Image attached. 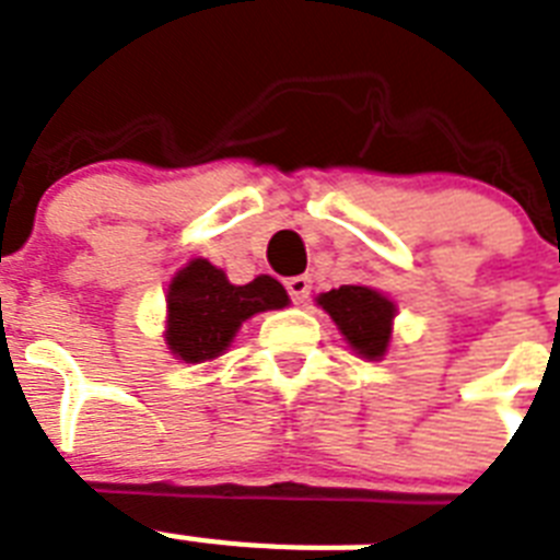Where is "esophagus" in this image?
I'll return each instance as SVG.
<instances>
[{
  "mask_svg": "<svg viewBox=\"0 0 560 560\" xmlns=\"http://www.w3.org/2000/svg\"><path fill=\"white\" fill-rule=\"evenodd\" d=\"M285 289H289V294L294 303H306L308 294H312V277H306V275L289 277V280H285Z\"/></svg>",
  "mask_w": 560,
  "mask_h": 560,
  "instance_id": "1",
  "label": "esophagus"
}]
</instances>
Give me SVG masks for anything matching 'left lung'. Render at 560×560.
Returning <instances> with one entry per match:
<instances>
[{"mask_svg":"<svg viewBox=\"0 0 560 560\" xmlns=\"http://www.w3.org/2000/svg\"><path fill=\"white\" fill-rule=\"evenodd\" d=\"M331 320L337 323L340 335L349 340L354 352L366 360H381L389 349L395 303L386 294L369 285H340L317 298Z\"/></svg>","mask_w":560,"mask_h":560,"instance_id":"obj_1","label":"left lung"}]
</instances>
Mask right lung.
<instances>
[{
  "instance_id": "add662e5",
  "label": "right lung",
  "mask_w": 560,
  "mask_h": 560,
  "mask_svg": "<svg viewBox=\"0 0 560 560\" xmlns=\"http://www.w3.org/2000/svg\"><path fill=\"white\" fill-rule=\"evenodd\" d=\"M289 306V294L275 277L260 275L252 283H229L223 269L197 257L174 275L168 285L165 343L177 360L202 363L225 352L248 317Z\"/></svg>"
}]
</instances>
